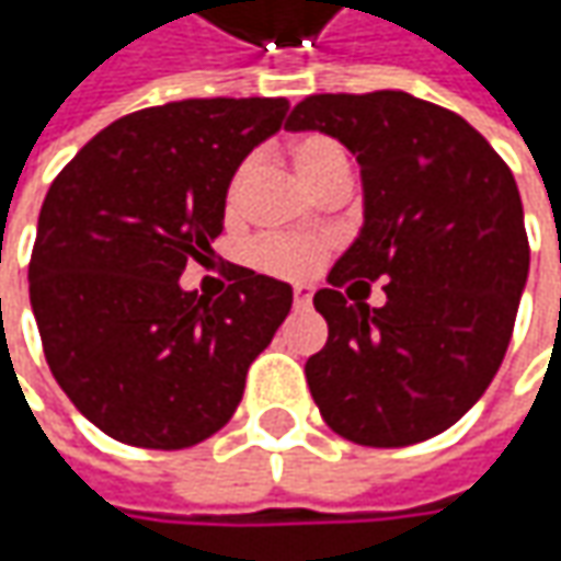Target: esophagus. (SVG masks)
Here are the masks:
<instances>
[{"instance_id":"esophagus-1","label":"esophagus","mask_w":561,"mask_h":561,"mask_svg":"<svg viewBox=\"0 0 561 561\" xmlns=\"http://www.w3.org/2000/svg\"><path fill=\"white\" fill-rule=\"evenodd\" d=\"M293 302H296V306H309V302H312V287L299 284V287L293 290Z\"/></svg>"}]
</instances>
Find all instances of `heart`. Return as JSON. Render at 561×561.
I'll return each instance as SVG.
<instances>
[{
  "label": "heart",
  "mask_w": 561,
  "mask_h": 561,
  "mask_svg": "<svg viewBox=\"0 0 561 561\" xmlns=\"http://www.w3.org/2000/svg\"><path fill=\"white\" fill-rule=\"evenodd\" d=\"M290 162L296 168V174L312 186L324 184L340 168H350L343 146L331 140V137H324V134H302V137H296L290 142ZM252 171H255L252 159H243L233 168L225 190L227 218L240 215L247 186L252 181ZM324 255H328V243L318 240V237H262L252 247V262L259 268L268 271L274 277H287V280H302V277L314 274L318 265L324 262Z\"/></svg>",
  "instance_id": "obj_1"
}]
</instances>
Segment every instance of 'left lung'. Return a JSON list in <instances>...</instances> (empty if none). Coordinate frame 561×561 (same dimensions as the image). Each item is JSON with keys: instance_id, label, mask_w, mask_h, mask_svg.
Listing matches in <instances>:
<instances>
[{"instance_id": "left-lung-1", "label": "left lung", "mask_w": 561, "mask_h": 561, "mask_svg": "<svg viewBox=\"0 0 561 561\" xmlns=\"http://www.w3.org/2000/svg\"><path fill=\"white\" fill-rule=\"evenodd\" d=\"M287 130L343 142L365 186V227L314 293V405L358 446L431 440L484 397L512 340L530 265L515 178L468 121L402 90L306 96ZM380 276V310L345 299Z\"/></svg>"}]
</instances>
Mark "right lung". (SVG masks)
I'll list each match as a JSON object with an SVG mask.
<instances>
[{
  "mask_svg": "<svg viewBox=\"0 0 561 561\" xmlns=\"http://www.w3.org/2000/svg\"><path fill=\"white\" fill-rule=\"evenodd\" d=\"M284 96L181 99L124 115L58 171L39 208L31 306L58 387L102 434L186 449L237 412L290 284L230 265L218 299L181 290L225 227L233 168Z\"/></svg>",
  "mask_w": 561,
  "mask_h": 561,
  "instance_id": "obj_1",
  "label": "right lung"
}]
</instances>
